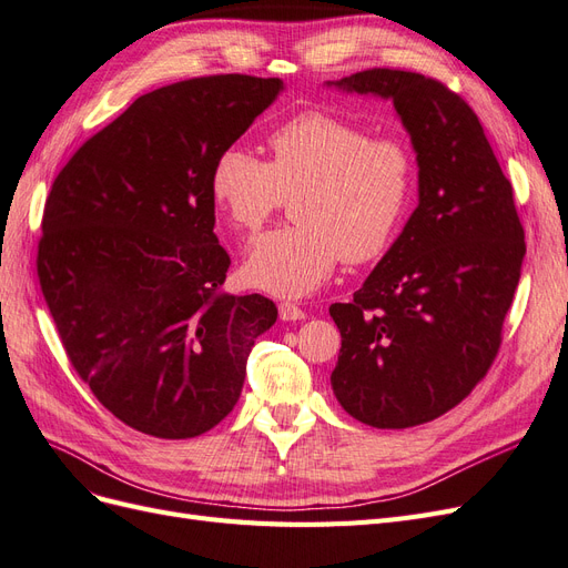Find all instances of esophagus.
<instances>
[{
    "label": "esophagus",
    "instance_id": "34e87169",
    "mask_svg": "<svg viewBox=\"0 0 568 568\" xmlns=\"http://www.w3.org/2000/svg\"><path fill=\"white\" fill-rule=\"evenodd\" d=\"M280 317H282L284 322H301V320H305L307 315H305L303 307H298L296 303L282 301V303H280Z\"/></svg>",
    "mask_w": 568,
    "mask_h": 568
}]
</instances>
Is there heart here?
Instances as JSON below:
<instances>
[{"instance_id":"heart-1","label":"heart","mask_w":568,"mask_h":568,"mask_svg":"<svg viewBox=\"0 0 568 568\" xmlns=\"http://www.w3.org/2000/svg\"><path fill=\"white\" fill-rule=\"evenodd\" d=\"M211 196L234 227L261 230L294 196L296 222L255 239L246 280L267 294L298 298L332 277L338 257H382L417 192V159L403 136L326 111H303L270 134V161L232 144L211 168Z\"/></svg>"}]
</instances>
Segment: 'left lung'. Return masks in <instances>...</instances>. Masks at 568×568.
Segmentation results:
<instances>
[{
  "mask_svg": "<svg viewBox=\"0 0 568 568\" xmlns=\"http://www.w3.org/2000/svg\"><path fill=\"white\" fill-rule=\"evenodd\" d=\"M338 90L390 99L419 165V205L355 291L329 315L341 332L332 388L376 428L432 422L488 374L526 255L511 184L478 115L422 73L369 68Z\"/></svg>",
  "mask_w": 568,
  "mask_h": 568,
  "instance_id": "1",
  "label": "left lung"
}]
</instances>
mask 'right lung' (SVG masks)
I'll list each match as a JSON object with an SVG mask.
<instances>
[{"label":"right lung","instance_id":"right-lung-1","mask_svg":"<svg viewBox=\"0 0 568 568\" xmlns=\"http://www.w3.org/2000/svg\"><path fill=\"white\" fill-rule=\"evenodd\" d=\"M209 75L153 90L90 136L44 203L38 277L68 359L113 417L146 436L211 432L242 395L261 294L222 291L211 168L282 92Z\"/></svg>","mask_w":568,"mask_h":568}]
</instances>
